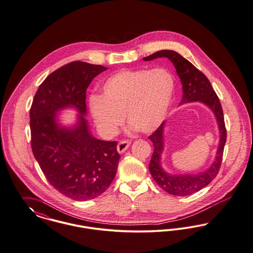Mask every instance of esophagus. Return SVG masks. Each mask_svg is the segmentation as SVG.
Listing matches in <instances>:
<instances>
[{"mask_svg": "<svg viewBox=\"0 0 253 253\" xmlns=\"http://www.w3.org/2000/svg\"><path fill=\"white\" fill-rule=\"evenodd\" d=\"M130 144H131V142H130L129 140H126V139L119 141V145H118V151H119V153L125 152L127 149L130 147Z\"/></svg>", "mask_w": 253, "mask_h": 253, "instance_id": "esophagus-1", "label": "esophagus"}]
</instances>
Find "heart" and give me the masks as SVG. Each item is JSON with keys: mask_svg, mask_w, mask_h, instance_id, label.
Instances as JSON below:
<instances>
[{"mask_svg": "<svg viewBox=\"0 0 253 253\" xmlns=\"http://www.w3.org/2000/svg\"><path fill=\"white\" fill-rule=\"evenodd\" d=\"M174 90V76L166 69L124 70L105 80L100 95L90 96V116L106 136L116 134L123 114L137 131L151 133L166 118Z\"/></svg>", "mask_w": 253, "mask_h": 253, "instance_id": "heart-1", "label": "heart"}]
</instances>
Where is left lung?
<instances>
[{
	"instance_id": "1",
	"label": "left lung",
	"mask_w": 253,
	"mask_h": 253,
	"mask_svg": "<svg viewBox=\"0 0 253 253\" xmlns=\"http://www.w3.org/2000/svg\"><path fill=\"white\" fill-rule=\"evenodd\" d=\"M166 57L170 60L177 71L182 85V99L179 104L200 101L208 106L214 113L220 129V144L215 162L206 170L199 174L170 175L162 167L161 157L164 151V121L161 126L148 138L153 142L154 152L149 164V170L154 180L167 193L174 196H187L198 192L208 185L215 178L221 168L223 147L226 141V129L224 125L222 105L215 90L212 88L208 77L200 72L192 63L182 57L174 50L164 49L157 51L142 59L144 61Z\"/></svg>"
}]
</instances>
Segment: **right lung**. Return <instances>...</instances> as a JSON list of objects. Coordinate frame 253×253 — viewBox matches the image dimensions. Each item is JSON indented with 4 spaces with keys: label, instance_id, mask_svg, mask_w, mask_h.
Wrapping results in <instances>:
<instances>
[{
    "label": "right lung",
    "instance_id": "obj_1",
    "mask_svg": "<svg viewBox=\"0 0 253 253\" xmlns=\"http://www.w3.org/2000/svg\"><path fill=\"white\" fill-rule=\"evenodd\" d=\"M108 70L101 65L75 61L48 75L37 89L30 108L31 148L46 180L75 201H88L105 192L117 174V141L99 140L89 133L86 90L91 80ZM78 109L74 127L60 126L61 108Z\"/></svg>",
    "mask_w": 253,
    "mask_h": 253
}]
</instances>
